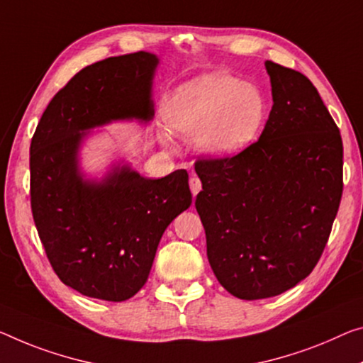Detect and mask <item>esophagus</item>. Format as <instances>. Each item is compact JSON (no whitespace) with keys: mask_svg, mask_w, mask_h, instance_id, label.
Here are the masks:
<instances>
[{"mask_svg":"<svg viewBox=\"0 0 363 363\" xmlns=\"http://www.w3.org/2000/svg\"><path fill=\"white\" fill-rule=\"evenodd\" d=\"M189 189H191L193 196H196V194L201 191V180L196 175H193L191 178H189Z\"/></svg>","mask_w":363,"mask_h":363,"instance_id":"1","label":"esophagus"}]
</instances>
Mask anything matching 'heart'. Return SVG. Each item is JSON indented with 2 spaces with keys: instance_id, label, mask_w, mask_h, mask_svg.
Wrapping results in <instances>:
<instances>
[{
  "instance_id": "1",
  "label": "heart",
  "mask_w": 363,
  "mask_h": 363,
  "mask_svg": "<svg viewBox=\"0 0 363 363\" xmlns=\"http://www.w3.org/2000/svg\"><path fill=\"white\" fill-rule=\"evenodd\" d=\"M266 116V99L255 84L224 72H208L178 87L167 110L177 135L198 139L213 157H227L247 147Z\"/></svg>"
}]
</instances>
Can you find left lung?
<instances>
[{
  "instance_id": "obj_1",
  "label": "left lung",
  "mask_w": 363,
  "mask_h": 363,
  "mask_svg": "<svg viewBox=\"0 0 363 363\" xmlns=\"http://www.w3.org/2000/svg\"><path fill=\"white\" fill-rule=\"evenodd\" d=\"M264 66L272 108L258 141L194 165L209 264L242 300L274 297L313 271L342 196L341 133L316 87L302 72Z\"/></svg>"
}]
</instances>
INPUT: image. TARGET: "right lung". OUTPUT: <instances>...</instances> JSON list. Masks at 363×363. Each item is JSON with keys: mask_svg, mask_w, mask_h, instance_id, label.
I'll use <instances>...</instances> for the list:
<instances>
[{"mask_svg": "<svg viewBox=\"0 0 363 363\" xmlns=\"http://www.w3.org/2000/svg\"><path fill=\"white\" fill-rule=\"evenodd\" d=\"M157 55L136 52L81 69L52 99L30 143V204L61 282L123 302L146 284L165 228L191 206L186 170L146 178L116 160L87 177L81 149L94 128L154 118Z\"/></svg>", "mask_w": 363, "mask_h": 363, "instance_id": "right-lung-1", "label": "right lung"}]
</instances>
